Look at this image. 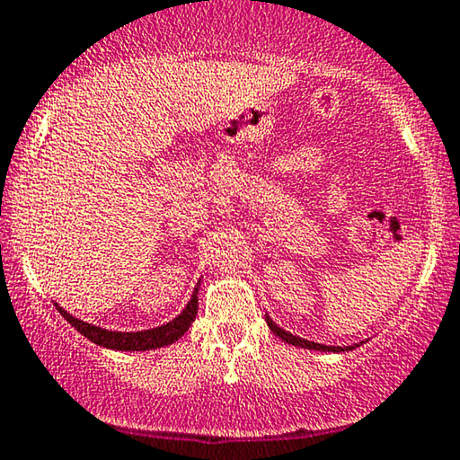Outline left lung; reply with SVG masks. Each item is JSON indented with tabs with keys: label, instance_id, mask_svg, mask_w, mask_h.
Listing matches in <instances>:
<instances>
[{
	"label": "left lung",
	"instance_id": "obj_1",
	"mask_svg": "<svg viewBox=\"0 0 460 460\" xmlns=\"http://www.w3.org/2000/svg\"><path fill=\"white\" fill-rule=\"evenodd\" d=\"M266 323H268V326H270V331L274 332V335H279L282 341H287V343H291V345H295V348H304V349H318V351H332V354H339V351H349V349H356L358 345H362L364 341H360V343H356V345H323V343H314V341H307V339H301V337H297V335H291V332L288 331H285V329H280L279 324L274 323L272 318L268 316L266 314Z\"/></svg>",
	"mask_w": 460,
	"mask_h": 460
}]
</instances>
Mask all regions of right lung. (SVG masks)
Returning a JSON list of instances; mask_svg holds the SVG:
<instances>
[{"instance_id": "1", "label": "right lung", "mask_w": 460, "mask_h": 460, "mask_svg": "<svg viewBox=\"0 0 460 460\" xmlns=\"http://www.w3.org/2000/svg\"><path fill=\"white\" fill-rule=\"evenodd\" d=\"M199 285L194 287L190 301H188L186 307L178 314V316L169 320L167 324L155 326V329H148V331H134V332L109 331V329H102V326L84 323V320L71 316V314H68L65 307H60L58 304H56V307H58L65 320H68V323H71L81 335L87 337L96 345H102V348H109V349H119V351H146V349L165 348V345L175 343L188 329H190V324L194 323V318H197V310H199Z\"/></svg>"}]
</instances>
